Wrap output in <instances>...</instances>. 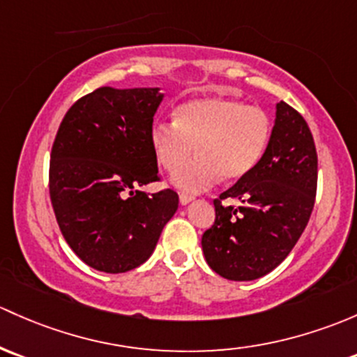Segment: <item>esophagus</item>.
Returning a JSON list of instances; mask_svg holds the SVG:
<instances>
[{"label": "esophagus", "instance_id": "1", "mask_svg": "<svg viewBox=\"0 0 357 357\" xmlns=\"http://www.w3.org/2000/svg\"><path fill=\"white\" fill-rule=\"evenodd\" d=\"M191 200H195V197H191V195H179V204L181 205H188Z\"/></svg>", "mask_w": 357, "mask_h": 357}]
</instances>
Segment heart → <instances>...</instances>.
Returning <instances> with one entry per match:
<instances>
[{"label": "heart", "instance_id": "1", "mask_svg": "<svg viewBox=\"0 0 357 357\" xmlns=\"http://www.w3.org/2000/svg\"><path fill=\"white\" fill-rule=\"evenodd\" d=\"M270 118L257 106L224 97H197L172 112V123H155L150 145L157 162L175 172L195 149L199 155L176 173L172 185L185 193H200L219 181H238L264 157L270 140Z\"/></svg>", "mask_w": 357, "mask_h": 357}]
</instances>
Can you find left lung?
<instances>
[{"instance_id":"1","label":"left lung","mask_w":357,"mask_h":357,"mask_svg":"<svg viewBox=\"0 0 357 357\" xmlns=\"http://www.w3.org/2000/svg\"><path fill=\"white\" fill-rule=\"evenodd\" d=\"M317 178L313 135L280 100L260 162L213 200L215 222L202 236L208 267L227 280L260 279L279 267L310 220ZM222 199H238L240 207L224 208Z\"/></svg>"}]
</instances>
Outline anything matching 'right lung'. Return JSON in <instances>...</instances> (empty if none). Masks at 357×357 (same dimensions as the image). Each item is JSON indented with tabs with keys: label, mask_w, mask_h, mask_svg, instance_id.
Segmentation results:
<instances>
[{
	"label": "right lung",
	"mask_w": 357,
	"mask_h": 357,
	"mask_svg": "<svg viewBox=\"0 0 357 357\" xmlns=\"http://www.w3.org/2000/svg\"><path fill=\"white\" fill-rule=\"evenodd\" d=\"M159 87H100L63 118L51 152L50 193L71 250L89 267L123 273L140 267L178 210L172 190L149 195L157 181L150 145Z\"/></svg>",
	"instance_id": "add662e5"
}]
</instances>
